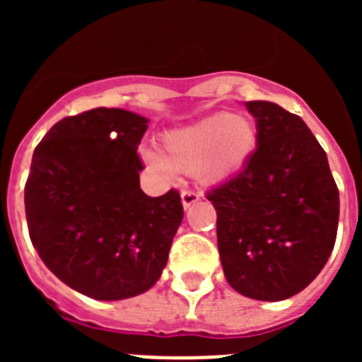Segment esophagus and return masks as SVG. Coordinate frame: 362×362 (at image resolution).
Listing matches in <instances>:
<instances>
[{
    "label": "esophagus",
    "mask_w": 362,
    "mask_h": 362,
    "mask_svg": "<svg viewBox=\"0 0 362 362\" xmlns=\"http://www.w3.org/2000/svg\"><path fill=\"white\" fill-rule=\"evenodd\" d=\"M201 199V194L199 192H194V190H183L181 192V203H183V209H190L192 204L197 203Z\"/></svg>",
    "instance_id": "34e87169"
}]
</instances>
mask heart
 Masks as SVG:
<instances>
[{
    "mask_svg": "<svg viewBox=\"0 0 362 362\" xmlns=\"http://www.w3.org/2000/svg\"><path fill=\"white\" fill-rule=\"evenodd\" d=\"M163 153L139 150L150 170L172 175L175 170L194 172L203 183H217L238 174L257 146V129L243 114L217 112L163 136Z\"/></svg>",
    "mask_w": 362,
    "mask_h": 362,
    "instance_id": "1",
    "label": "heart"
}]
</instances>
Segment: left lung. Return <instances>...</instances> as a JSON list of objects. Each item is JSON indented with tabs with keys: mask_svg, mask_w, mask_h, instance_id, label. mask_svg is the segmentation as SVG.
Segmentation results:
<instances>
[{
	"mask_svg": "<svg viewBox=\"0 0 362 362\" xmlns=\"http://www.w3.org/2000/svg\"><path fill=\"white\" fill-rule=\"evenodd\" d=\"M257 146L243 170L209 192L217 248L235 292L283 300L305 290L335 245L339 190L328 158L299 116L270 101H246Z\"/></svg>",
	"mask_w": 362,
	"mask_h": 362,
	"instance_id": "8db88e82",
	"label": "left lung"
}]
</instances>
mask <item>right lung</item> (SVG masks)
I'll return each mask as SVG.
<instances>
[{
    "mask_svg": "<svg viewBox=\"0 0 362 362\" xmlns=\"http://www.w3.org/2000/svg\"><path fill=\"white\" fill-rule=\"evenodd\" d=\"M148 119L94 108L57 121L34 150L25 185L30 241L45 267L98 300L145 293L161 277L183 221L179 192L139 187Z\"/></svg>",
    "mask_w": 362,
    "mask_h": 362,
    "instance_id": "add662e5",
    "label": "right lung"
}]
</instances>
